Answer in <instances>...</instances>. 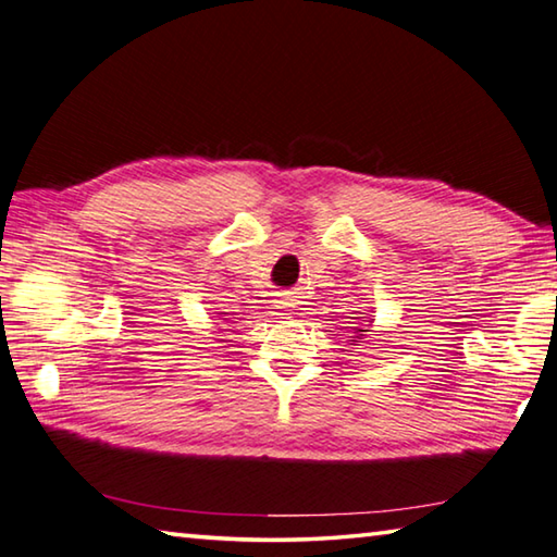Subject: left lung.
Here are the masks:
<instances>
[{
    "label": "left lung",
    "mask_w": 557,
    "mask_h": 557,
    "mask_svg": "<svg viewBox=\"0 0 557 557\" xmlns=\"http://www.w3.org/2000/svg\"><path fill=\"white\" fill-rule=\"evenodd\" d=\"M358 331H362V329H358ZM360 336H362V333H360Z\"/></svg>",
    "instance_id": "8db88e82"
}]
</instances>
